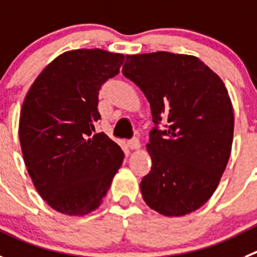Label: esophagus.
I'll return each instance as SVG.
<instances>
[{"label": "esophagus", "mask_w": 257, "mask_h": 257, "mask_svg": "<svg viewBox=\"0 0 257 257\" xmlns=\"http://www.w3.org/2000/svg\"><path fill=\"white\" fill-rule=\"evenodd\" d=\"M140 141L137 140V138H133V140H129L128 141V147L131 150H138L140 148Z\"/></svg>", "instance_id": "obj_1"}]
</instances>
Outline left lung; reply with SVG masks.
<instances>
[{"label": "left lung", "instance_id": "obj_1", "mask_svg": "<svg viewBox=\"0 0 257 257\" xmlns=\"http://www.w3.org/2000/svg\"><path fill=\"white\" fill-rule=\"evenodd\" d=\"M123 74L143 91L155 123L152 167L141 181L146 204L167 217L199 209L231 155L234 117L224 83L196 57L169 52L126 56Z\"/></svg>", "mask_w": 257, "mask_h": 257}]
</instances>
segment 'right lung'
I'll use <instances>...</instances> for the list:
<instances>
[{
  "label": "right lung",
  "mask_w": 257,
  "mask_h": 257,
  "mask_svg": "<svg viewBox=\"0 0 257 257\" xmlns=\"http://www.w3.org/2000/svg\"><path fill=\"white\" fill-rule=\"evenodd\" d=\"M125 57L101 49L66 52L48 64L29 90L20 112L24 161L38 193L68 215L101 204L123 162L121 148L104 132L99 91L119 73Z\"/></svg>",
  "instance_id": "right-lung-1"
}]
</instances>
